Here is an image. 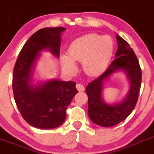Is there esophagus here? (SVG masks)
<instances>
[{
	"label": "esophagus",
	"instance_id": "obj_1",
	"mask_svg": "<svg viewBox=\"0 0 154 154\" xmlns=\"http://www.w3.org/2000/svg\"><path fill=\"white\" fill-rule=\"evenodd\" d=\"M76 88H77V89L79 91H83L85 90V87L82 84H80V83H77V84L76 85Z\"/></svg>",
	"mask_w": 154,
	"mask_h": 154
}]
</instances>
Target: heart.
Returning <instances> with one entry per match:
<instances>
[{"label": "heart", "instance_id": "b5f03b06", "mask_svg": "<svg viewBox=\"0 0 154 154\" xmlns=\"http://www.w3.org/2000/svg\"><path fill=\"white\" fill-rule=\"evenodd\" d=\"M112 52L113 43L110 37L87 34L71 43L68 48L70 57H63V65L68 71H73L76 68L74 61L82 62L86 74L97 75L106 69Z\"/></svg>", "mask_w": 154, "mask_h": 154}]
</instances>
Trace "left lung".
<instances>
[{
  "instance_id": "8db88e82",
  "label": "left lung",
  "mask_w": 154,
  "mask_h": 154,
  "mask_svg": "<svg viewBox=\"0 0 154 154\" xmlns=\"http://www.w3.org/2000/svg\"><path fill=\"white\" fill-rule=\"evenodd\" d=\"M118 49L114 61L100 77L88 83L86 88L88 96V114L90 119L101 127H112L125 120L136 106L142 83V70L133 48L117 34ZM119 69L128 74L131 88L127 97L121 103L107 105L102 98L103 81Z\"/></svg>"
}]
</instances>
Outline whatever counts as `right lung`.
Here are the masks:
<instances>
[{
	"mask_svg": "<svg viewBox=\"0 0 154 154\" xmlns=\"http://www.w3.org/2000/svg\"><path fill=\"white\" fill-rule=\"evenodd\" d=\"M62 27H45L31 35L17 58L12 75L15 103L24 120L41 129L59 127L66 118V109L78 91L76 83L51 80L33 86L30 84L33 65L39 51L48 49L60 57Z\"/></svg>",
	"mask_w": 154,
	"mask_h": 154,
	"instance_id": "right-lung-1",
	"label": "right lung"
}]
</instances>
